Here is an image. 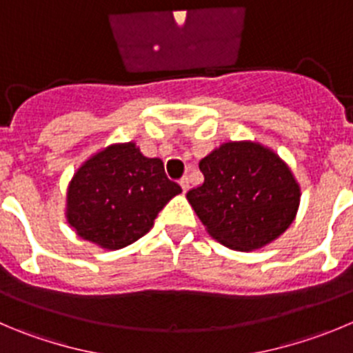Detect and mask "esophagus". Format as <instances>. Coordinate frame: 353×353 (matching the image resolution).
Returning a JSON list of instances; mask_svg holds the SVG:
<instances>
[{
    "instance_id": "esophagus-1",
    "label": "esophagus",
    "mask_w": 353,
    "mask_h": 353,
    "mask_svg": "<svg viewBox=\"0 0 353 353\" xmlns=\"http://www.w3.org/2000/svg\"><path fill=\"white\" fill-rule=\"evenodd\" d=\"M179 184H181V188H183V192L186 193V192H188V188H190V179H188V177L184 176L183 179L179 181Z\"/></svg>"
}]
</instances>
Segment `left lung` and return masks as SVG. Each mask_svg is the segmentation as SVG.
<instances>
[{
    "label": "left lung",
    "mask_w": 353,
    "mask_h": 353,
    "mask_svg": "<svg viewBox=\"0 0 353 353\" xmlns=\"http://www.w3.org/2000/svg\"><path fill=\"white\" fill-rule=\"evenodd\" d=\"M203 183L186 193L210 236L235 251H254L281 236L296 216L299 186L272 150L225 143L199 163Z\"/></svg>",
    "instance_id": "obj_1"
}]
</instances>
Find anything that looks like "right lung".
I'll list each match as a JSON object with an SVG mask.
<instances>
[{"instance_id": "obj_1", "label": "right lung", "mask_w": 353, "mask_h": 353, "mask_svg": "<svg viewBox=\"0 0 353 353\" xmlns=\"http://www.w3.org/2000/svg\"><path fill=\"white\" fill-rule=\"evenodd\" d=\"M181 192L160 158H146L134 143L113 144L77 170L65 216L78 236L114 251L146 235L158 212Z\"/></svg>"}]
</instances>
